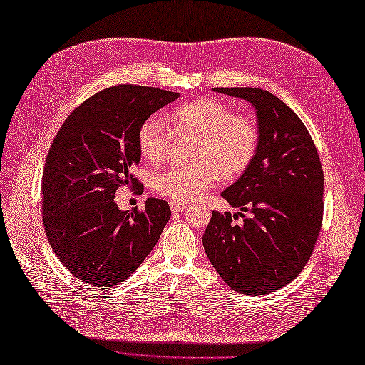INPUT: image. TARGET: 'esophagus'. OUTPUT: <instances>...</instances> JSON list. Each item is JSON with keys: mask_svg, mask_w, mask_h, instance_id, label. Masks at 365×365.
Returning a JSON list of instances; mask_svg holds the SVG:
<instances>
[{"mask_svg": "<svg viewBox=\"0 0 365 365\" xmlns=\"http://www.w3.org/2000/svg\"><path fill=\"white\" fill-rule=\"evenodd\" d=\"M169 205H170L172 212H181L188 206L185 202H178V200H172Z\"/></svg>", "mask_w": 365, "mask_h": 365, "instance_id": "34e87169", "label": "esophagus"}]
</instances>
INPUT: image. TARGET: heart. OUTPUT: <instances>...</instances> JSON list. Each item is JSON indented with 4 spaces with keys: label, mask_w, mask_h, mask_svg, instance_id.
I'll list each match as a JSON object with an SVG mask.
<instances>
[{
    "label": "heart",
    "mask_w": 365,
    "mask_h": 365,
    "mask_svg": "<svg viewBox=\"0 0 365 365\" xmlns=\"http://www.w3.org/2000/svg\"><path fill=\"white\" fill-rule=\"evenodd\" d=\"M170 128L159 115L147 117L138 132L143 158L158 165L163 162L180 138H196L193 166L172 168L154 178L160 196L190 202L197 200L218 178L235 180L252 165L259 128L250 114L235 110L215 98H200L184 103L169 114Z\"/></svg>",
    "instance_id": "b5f03b06"
}]
</instances>
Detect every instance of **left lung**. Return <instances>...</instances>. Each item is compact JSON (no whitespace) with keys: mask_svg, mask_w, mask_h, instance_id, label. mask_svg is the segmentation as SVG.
<instances>
[{"mask_svg":"<svg viewBox=\"0 0 365 365\" xmlns=\"http://www.w3.org/2000/svg\"><path fill=\"white\" fill-rule=\"evenodd\" d=\"M257 110L259 145L252 165L221 196L239 212L212 211L205 252L236 292L263 296L288 285L315 250L324 215V170L299 115L267 91L215 88Z\"/></svg>","mask_w":365,"mask_h":365,"instance_id":"obj_1","label":"left lung"}]
</instances>
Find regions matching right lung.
<instances>
[{
    "mask_svg": "<svg viewBox=\"0 0 365 365\" xmlns=\"http://www.w3.org/2000/svg\"><path fill=\"white\" fill-rule=\"evenodd\" d=\"M178 93L118 84L86 99L51 143L41 178V212L48 244L65 269L93 287L118 285L140 267L170 218L162 199L120 211V187L141 195L130 172L140 165L143 121Z\"/></svg>",
    "mask_w": 365,
    "mask_h": 365,
    "instance_id": "1",
    "label": "right lung"
}]
</instances>
